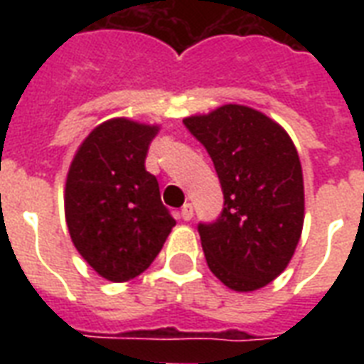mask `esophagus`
Listing matches in <instances>:
<instances>
[{
  "instance_id": "1",
  "label": "esophagus",
  "mask_w": 364,
  "mask_h": 364,
  "mask_svg": "<svg viewBox=\"0 0 364 364\" xmlns=\"http://www.w3.org/2000/svg\"><path fill=\"white\" fill-rule=\"evenodd\" d=\"M179 215H181L183 221H191V219H193V205L191 204L183 205L181 213H179Z\"/></svg>"
}]
</instances>
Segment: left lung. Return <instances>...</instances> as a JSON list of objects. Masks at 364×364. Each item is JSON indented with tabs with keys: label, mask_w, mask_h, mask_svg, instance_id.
Listing matches in <instances>:
<instances>
[{
	"label": "left lung",
	"mask_w": 364,
	"mask_h": 364,
	"mask_svg": "<svg viewBox=\"0 0 364 364\" xmlns=\"http://www.w3.org/2000/svg\"><path fill=\"white\" fill-rule=\"evenodd\" d=\"M210 153L225 194L221 217L198 225L210 270L251 293L282 274L304 225V179L282 124L247 105L227 104L183 119Z\"/></svg>",
	"instance_id": "8db88e82"
}]
</instances>
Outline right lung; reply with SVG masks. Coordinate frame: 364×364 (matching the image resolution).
Listing matches in <instances>:
<instances>
[{
  "mask_svg": "<svg viewBox=\"0 0 364 364\" xmlns=\"http://www.w3.org/2000/svg\"><path fill=\"white\" fill-rule=\"evenodd\" d=\"M159 124L117 117L77 149L65 177L64 210L71 242L104 279L124 283L160 253L173 217L160 200L145 159Z\"/></svg>",
  "mask_w": 364,
  "mask_h": 364,
  "instance_id": "add662e5",
  "label": "right lung"
}]
</instances>
